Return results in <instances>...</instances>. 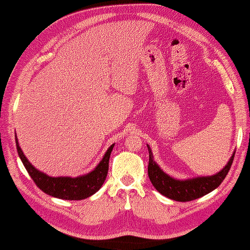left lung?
Returning <instances> with one entry per match:
<instances>
[{
	"label": "left lung",
	"instance_id": "left-lung-1",
	"mask_svg": "<svg viewBox=\"0 0 250 250\" xmlns=\"http://www.w3.org/2000/svg\"><path fill=\"white\" fill-rule=\"evenodd\" d=\"M147 147L149 151L148 176L151 183H153L155 189L163 196H167L168 199L179 201V202L196 200L219 187L228 174L231 165H233L235 155L234 151L225 168L221 169L219 173L211 175V176H197L187 180H177L169 176L167 173H165L160 168V166L155 162L150 147L149 146Z\"/></svg>",
	"mask_w": 250,
	"mask_h": 250
}]
</instances>
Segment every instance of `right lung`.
I'll use <instances>...</instances> for the list:
<instances>
[{
	"label": "right lung",
	"instance_id": "add662e5",
	"mask_svg": "<svg viewBox=\"0 0 250 250\" xmlns=\"http://www.w3.org/2000/svg\"><path fill=\"white\" fill-rule=\"evenodd\" d=\"M16 148L19 153L20 159L27 169L28 174L33 179L35 185L44 191L45 194L50 195L53 197H57L61 200H84L87 197L91 196L102 187L104 183L105 177L108 174L109 168V157H110L111 150H113L114 145H111L103 155L102 160L99 162V165L89 173L81 175L77 177L70 176H59L53 177L49 175L42 173L39 169H36L29 162V160L24 156L23 151L20 147L19 141L16 137Z\"/></svg>",
	"mask_w": 250,
	"mask_h": 250
}]
</instances>
